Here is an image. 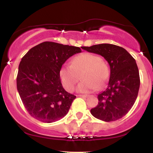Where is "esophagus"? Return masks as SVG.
<instances>
[{"label": "esophagus", "mask_w": 153, "mask_h": 153, "mask_svg": "<svg viewBox=\"0 0 153 153\" xmlns=\"http://www.w3.org/2000/svg\"><path fill=\"white\" fill-rule=\"evenodd\" d=\"M79 96V97H85V98H86V97H88V96H89V95H88V94H84V95H78V96Z\"/></svg>", "instance_id": "34e87169"}]
</instances>
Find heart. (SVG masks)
<instances>
[{"instance_id":"obj_1","label":"heart","mask_w":153,"mask_h":153,"mask_svg":"<svg viewBox=\"0 0 153 153\" xmlns=\"http://www.w3.org/2000/svg\"><path fill=\"white\" fill-rule=\"evenodd\" d=\"M80 74L82 81L77 86V91L88 93L106 83L109 71L99 56L88 52L80 54L72 59L71 65H64L59 70L63 87L68 91H73Z\"/></svg>"}]
</instances>
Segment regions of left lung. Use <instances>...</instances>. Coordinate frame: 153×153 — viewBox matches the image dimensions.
<instances>
[{"instance_id":"8db88e82","label":"left lung","mask_w":153,"mask_h":153,"mask_svg":"<svg viewBox=\"0 0 153 153\" xmlns=\"http://www.w3.org/2000/svg\"><path fill=\"white\" fill-rule=\"evenodd\" d=\"M82 49L101 55L110 66L107 87L98 95L99 103L91 108V114L104 122L122 118L133 106L138 95L140 80L136 61L125 49L111 44Z\"/></svg>"}]
</instances>
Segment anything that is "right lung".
<instances>
[{
    "instance_id": "obj_1",
    "label": "right lung",
    "mask_w": 153,
    "mask_h": 153,
    "mask_svg": "<svg viewBox=\"0 0 153 153\" xmlns=\"http://www.w3.org/2000/svg\"><path fill=\"white\" fill-rule=\"evenodd\" d=\"M80 52V47L45 42L32 47L22 57L17 90L31 117L52 123L68 114L76 96L63 88L59 70L67 59Z\"/></svg>"
}]
</instances>
